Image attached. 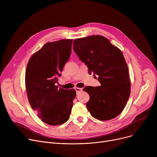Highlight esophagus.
I'll list each match as a JSON object with an SVG mask.
<instances>
[{
  "label": "esophagus",
  "instance_id": "34e87169",
  "mask_svg": "<svg viewBox=\"0 0 157 157\" xmlns=\"http://www.w3.org/2000/svg\"><path fill=\"white\" fill-rule=\"evenodd\" d=\"M74 89H75V90H76V92L77 94H78L79 92H81L83 91V89L81 88H77V87H76V88H74Z\"/></svg>",
  "mask_w": 157,
  "mask_h": 157
}]
</instances>
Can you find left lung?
<instances>
[{
    "instance_id": "obj_1",
    "label": "left lung",
    "mask_w": 157,
    "mask_h": 157,
    "mask_svg": "<svg viewBox=\"0 0 157 157\" xmlns=\"http://www.w3.org/2000/svg\"><path fill=\"white\" fill-rule=\"evenodd\" d=\"M73 49L87 65L89 74L98 75L101 83L83 89L90 95L87 109L97 120L116 118L124 109L130 94L128 69L122 52L99 35L76 39Z\"/></svg>"
}]
</instances>
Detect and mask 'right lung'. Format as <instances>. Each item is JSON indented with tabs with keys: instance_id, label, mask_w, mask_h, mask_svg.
<instances>
[{
	"instance_id": "right-lung-1",
	"label": "right lung",
	"mask_w": 157,
	"mask_h": 157,
	"mask_svg": "<svg viewBox=\"0 0 157 157\" xmlns=\"http://www.w3.org/2000/svg\"><path fill=\"white\" fill-rule=\"evenodd\" d=\"M72 40L46 43L27 64L25 86L29 103L37 117L49 125H62L69 120L76 97L75 90H64L56 85L70 58Z\"/></svg>"
}]
</instances>
